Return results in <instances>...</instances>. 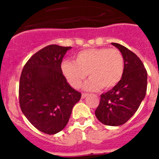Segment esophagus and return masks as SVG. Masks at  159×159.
I'll return each mask as SVG.
<instances>
[{
  "instance_id": "obj_1",
  "label": "esophagus",
  "mask_w": 159,
  "mask_h": 159,
  "mask_svg": "<svg viewBox=\"0 0 159 159\" xmlns=\"http://www.w3.org/2000/svg\"><path fill=\"white\" fill-rule=\"evenodd\" d=\"M89 95V94H86V93H83L82 94H81V98H85L87 96Z\"/></svg>"
}]
</instances>
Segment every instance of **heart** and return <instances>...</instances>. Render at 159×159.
Masks as SVG:
<instances>
[{"mask_svg": "<svg viewBox=\"0 0 159 159\" xmlns=\"http://www.w3.org/2000/svg\"><path fill=\"white\" fill-rule=\"evenodd\" d=\"M61 70L69 84L75 89L81 87L87 77L90 79L83 86L86 91L108 90L121 81L124 73V58L115 48H89L81 51L75 62L65 61Z\"/></svg>", "mask_w": 159, "mask_h": 159, "instance_id": "heart-1", "label": "heart"}]
</instances>
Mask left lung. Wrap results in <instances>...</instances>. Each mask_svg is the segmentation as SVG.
<instances>
[{
  "mask_svg": "<svg viewBox=\"0 0 159 159\" xmlns=\"http://www.w3.org/2000/svg\"><path fill=\"white\" fill-rule=\"evenodd\" d=\"M124 58V73L121 81L101 95L95 116L104 125L118 126L133 116L145 97L147 71L139 57L127 48L111 43Z\"/></svg>",
  "mask_w": 159,
  "mask_h": 159,
  "instance_id": "1",
  "label": "left lung"
}]
</instances>
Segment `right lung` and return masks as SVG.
Returning a JSON list of instances; mask_svg holds the SVG:
<instances>
[{"mask_svg": "<svg viewBox=\"0 0 159 159\" xmlns=\"http://www.w3.org/2000/svg\"><path fill=\"white\" fill-rule=\"evenodd\" d=\"M70 48L56 44L44 48L28 61L20 75V109L32 125L48 134L66 126L74 105L81 97L68 84L61 67Z\"/></svg>", "mask_w": 159, "mask_h": 159, "instance_id": "obj_1", "label": "right lung"}]
</instances>
